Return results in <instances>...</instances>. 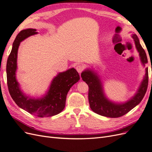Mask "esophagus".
<instances>
[{
    "label": "esophagus",
    "mask_w": 152,
    "mask_h": 152,
    "mask_svg": "<svg viewBox=\"0 0 152 152\" xmlns=\"http://www.w3.org/2000/svg\"><path fill=\"white\" fill-rule=\"evenodd\" d=\"M84 69V66L83 65H78L76 66V70L79 73V74H80V73Z\"/></svg>",
    "instance_id": "obj_1"
}]
</instances>
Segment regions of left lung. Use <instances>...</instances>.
Wrapping results in <instances>:
<instances>
[{
  "mask_svg": "<svg viewBox=\"0 0 152 152\" xmlns=\"http://www.w3.org/2000/svg\"><path fill=\"white\" fill-rule=\"evenodd\" d=\"M132 37L139 53L141 62L145 66V64L148 63L146 53L140 44L139 39L136 34H133ZM81 77L82 80L86 82L88 86V102L90 108L97 114L110 118L122 117L138 105L147 92L148 83V72L147 67L145 69V75L135 95L125 103L117 104L107 98L100 78L94 71L87 69L82 73Z\"/></svg>",
  "mask_w": 152,
  "mask_h": 152,
  "instance_id": "left-lung-1",
  "label": "left lung"
}]
</instances>
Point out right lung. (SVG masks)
<instances>
[{"instance_id":"1","label":"right lung","mask_w":152,"mask_h":152,"mask_svg":"<svg viewBox=\"0 0 152 152\" xmlns=\"http://www.w3.org/2000/svg\"><path fill=\"white\" fill-rule=\"evenodd\" d=\"M36 31L34 28H27L17 35L6 66L7 86L11 97L20 108L39 117H52L64 110L66 95L73 85L79 80L80 76L74 68L58 73L53 78L47 94L40 99L31 98L22 92L16 79L18 49L20 42L37 34Z\"/></svg>"}]
</instances>
